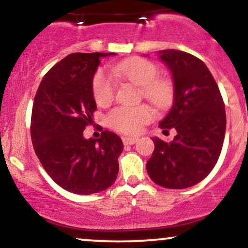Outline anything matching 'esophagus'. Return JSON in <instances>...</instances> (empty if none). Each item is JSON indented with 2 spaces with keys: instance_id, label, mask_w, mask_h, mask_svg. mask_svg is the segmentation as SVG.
<instances>
[{
  "instance_id": "1",
  "label": "esophagus",
  "mask_w": 248,
  "mask_h": 248,
  "mask_svg": "<svg viewBox=\"0 0 248 248\" xmlns=\"http://www.w3.org/2000/svg\"><path fill=\"white\" fill-rule=\"evenodd\" d=\"M138 141H139L138 138H129V136H124V138H122V142H124V144H135Z\"/></svg>"
}]
</instances>
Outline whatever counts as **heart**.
Segmentation results:
<instances>
[{
  "instance_id": "b5f03b06",
  "label": "heart",
  "mask_w": 248,
  "mask_h": 248,
  "mask_svg": "<svg viewBox=\"0 0 248 248\" xmlns=\"http://www.w3.org/2000/svg\"><path fill=\"white\" fill-rule=\"evenodd\" d=\"M115 76L140 86L141 95L153 102L155 106L164 107L172 96V85L168 79L156 78L157 67L152 62L143 58H132L118 62L112 67ZM116 84L114 78L105 70H99L94 75L92 91L94 100L99 106H106L114 99ZM154 112L148 105L121 106L110 110L107 122L113 129L124 134L135 135L149 124Z\"/></svg>"
}]
</instances>
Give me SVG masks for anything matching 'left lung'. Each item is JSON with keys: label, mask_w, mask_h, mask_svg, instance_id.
<instances>
[{"label": "left lung", "mask_w": 248, "mask_h": 248, "mask_svg": "<svg viewBox=\"0 0 248 248\" xmlns=\"http://www.w3.org/2000/svg\"><path fill=\"white\" fill-rule=\"evenodd\" d=\"M158 56L173 79V104L160 128H173L177 135L171 142L153 139L147 171L158 186L186 189L203 181L217 163L226 129L225 105L201 59L178 50H162Z\"/></svg>", "instance_id": "obj_1"}]
</instances>
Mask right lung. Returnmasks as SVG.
<instances>
[{"label": "right lung", "mask_w": 248, "mask_h": 248, "mask_svg": "<svg viewBox=\"0 0 248 248\" xmlns=\"http://www.w3.org/2000/svg\"><path fill=\"white\" fill-rule=\"evenodd\" d=\"M115 53H71L44 76L31 114V140L37 157L53 181L67 191H104L118 177L121 139L102 130L99 139L84 138L96 105L93 77L102 57Z\"/></svg>", "instance_id": "1"}]
</instances>
